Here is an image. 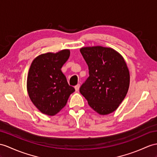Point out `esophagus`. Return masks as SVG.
I'll use <instances>...</instances> for the list:
<instances>
[{
    "label": "esophagus",
    "mask_w": 157,
    "mask_h": 157,
    "mask_svg": "<svg viewBox=\"0 0 157 157\" xmlns=\"http://www.w3.org/2000/svg\"><path fill=\"white\" fill-rule=\"evenodd\" d=\"M75 90L77 92V91H78V90H79V89H80V85L79 84H78L77 85H76L75 86Z\"/></svg>",
    "instance_id": "34e87169"
}]
</instances>
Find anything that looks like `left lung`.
<instances>
[{"instance_id": "left-lung-1", "label": "left lung", "mask_w": 157, "mask_h": 157, "mask_svg": "<svg viewBox=\"0 0 157 157\" xmlns=\"http://www.w3.org/2000/svg\"><path fill=\"white\" fill-rule=\"evenodd\" d=\"M89 67V77L80 88L88 104L101 115L116 110L123 102L130 85V73L119 52L101 46L80 49Z\"/></svg>"}]
</instances>
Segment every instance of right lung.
Here are the masks:
<instances>
[{
  "label": "right lung",
  "mask_w": 157,
  "mask_h": 157,
  "mask_svg": "<svg viewBox=\"0 0 157 157\" xmlns=\"http://www.w3.org/2000/svg\"><path fill=\"white\" fill-rule=\"evenodd\" d=\"M69 56V49L44 53L36 56L30 67L26 81L29 98L47 115L54 116L60 112L75 91L61 71Z\"/></svg>",
  "instance_id": "1"
}]
</instances>
